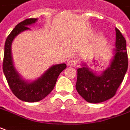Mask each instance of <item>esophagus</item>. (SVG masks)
I'll return each mask as SVG.
<instances>
[{
	"instance_id": "1",
	"label": "esophagus",
	"mask_w": 130,
	"mask_h": 130,
	"mask_svg": "<svg viewBox=\"0 0 130 130\" xmlns=\"http://www.w3.org/2000/svg\"><path fill=\"white\" fill-rule=\"evenodd\" d=\"M77 62L75 60H71L68 62V65L70 67H75L77 65Z\"/></svg>"
}]
</instances>
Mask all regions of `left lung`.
<instances>
[{
	"label": "left lung",
	"mask_w": 130,
	"mask_h": 130,
	"mask_svg": "<svg viewBox=\"0 0 130 130\" xmlns=\"http://www.w3.org/2000/svg\"><path fill=\"white\" fill-rule=\"evenodd\" d=\"M115 30L116 48L109 68L101 75H96L85 65L77 69L75 87L79 95L88 102L100 103L112 98L116 94L127 70L126 40L117 28Z\"/></svg>",
	"instance_id": "obj_1"
}]
</instances>
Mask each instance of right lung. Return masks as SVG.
<instances>
[{"instance_id": "right-lung-1", "label": "right lung", "mask_w": 130, "mask_h": 130, "mask_svg": "<svg viewBox=\"0 0 130 130\" xmlns=\"http://www.w3.org/2000/svg\"><path fill=\"white\" fill-rule=\"evenodd\" d=\"M37 18H28L17 25L8 36L5 43L3 70L13 93L21 100L28 102H38L45 98L53 90L60 72L66 68V64L53 65L35 81L27 83L21 79L14 68L11 55V44L20 32L29 30V25L35 23Z\"/></svg>"}]
</instances>
